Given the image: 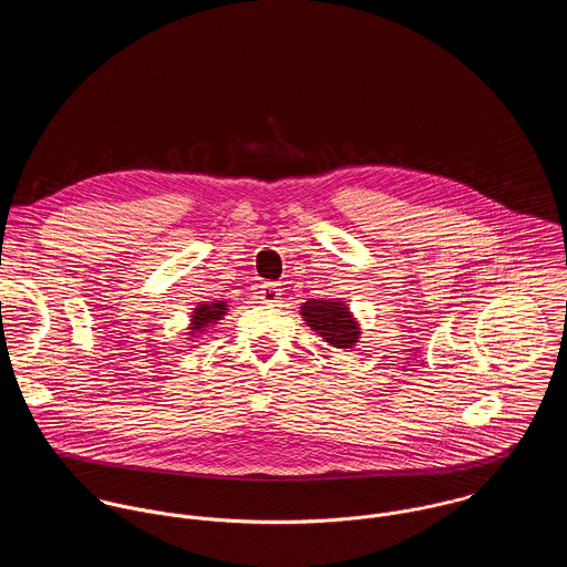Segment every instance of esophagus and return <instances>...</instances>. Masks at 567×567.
Segmentation results:
<instances>
[{"label": "esophagus", "mask_w": 567, "mask_h": 567, "mask_svg": "<svg viewBox=\"0 0 567 567\" xmlns=\"http://www.w3.org/2000/svg\"><path fill=\"white\" fill-rule=\"evenodd\" d=\"M281 299V288L277 284H264L259 288V303H277Z\"/></svg>", "instance_id": "esophagus-1"}]
</instances>
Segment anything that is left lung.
I'll list each match as a JSON object with an SVG mask.
<instances>
[{
    "label": "left lung",
    "mask_w": 567,
    "mask_h": 567,
    "mask_svg": "<svg viewBox=\"0 0 567 567\" xmlns=\"http://www.w3.org/2000/svg\"><path fill=\"white\" fill-rule=\"evenodd\" d=\"M301 317L308 327L321 333L324 342H329L336 349L349 351L351 347H355L362 333L344 301L310 299L301 306Z\"/></svg>",
    "instance_id": "left-lung-1"
}]
</instances>
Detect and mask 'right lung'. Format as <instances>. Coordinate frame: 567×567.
Instances as JSON below:
<instances>
[{"label": "right lung", "mask_w": 567, "mask_h": 567, "mask_svg": "<svg viewBox=\"0 0 567 567\" xmlns=\"http://www.w3.org/2000/svg\"><path fill=\"white\" fill-rule=\"evenodd\" d=\"M225 312H227V303L225 301H216V303L203 301V303H198L194 308V312H192V319H189L192 321L189 323V333L194 336V333L205 331L207 327H212L216 321H220L225 317Z\"/></svg>", "instance_id": "add662e5"}]
</instances>
